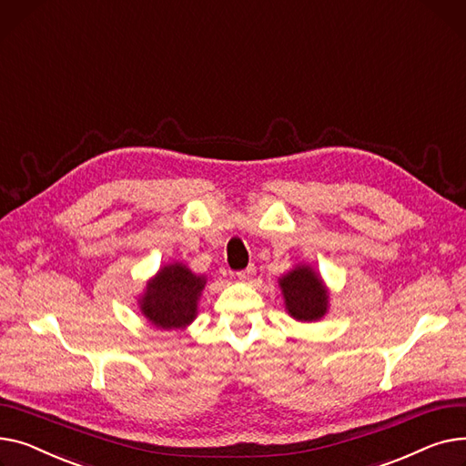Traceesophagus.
I'll use <instances>...</instances> for the list:
<instances>
[{"instance_id":"1","label":"esophagus","mask_w":466,"mask_h":466,"mask_svg":"<svg viewBox=\"0 0 466 466\" xmlns=\"http://www.w3.org/2000/svg\"><path fill=\"white\" fill-rule=\"evenodd\" d=\"M254 275H256V267H254V265H248L246 268H242V270L237 272V279L242 280V282H248V280L254 279Z\"/></svg>"}]
</instances>
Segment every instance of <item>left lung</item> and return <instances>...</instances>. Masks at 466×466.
Returning <instances> with one entry per match:
<instances>
[{
  "mask_svg": "<svg viewBox=\"0 0 466 466\" xmlns=\"http://www.w3.org/2000/svg\"><path fill=\"white\" fill-rule=\"evenodd\" d=\"M288 312L300 321L319 319L327 310V291L310 267H297L280 279Z\"/></svg>",
  "mask_w": 466,
  "mask_h": 466,
  "instance_id": "left-lung-1",
  "label": "left lung"
}]
</instances>
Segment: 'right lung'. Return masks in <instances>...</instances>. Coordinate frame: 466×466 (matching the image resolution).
I'll list each match as a JSON object with an SVG mask.
<instances>
[{
	"label": "right lung",
	"mask_w": 466,
	"mask_h": 466,
	"mask_svg": "<svg viewBox=\"0 0 466 466\" xmlns=\"http://www.w3.org/2000/svg\"><path fill=\"white\" fill-rule=\"evenodd\" d=\"M205 279L180 263L163 267L141 300L143 314L161 329H180L196 318Z\"/></svg>",
	"instance_id": "right-lung-1"
}]
</instances>
